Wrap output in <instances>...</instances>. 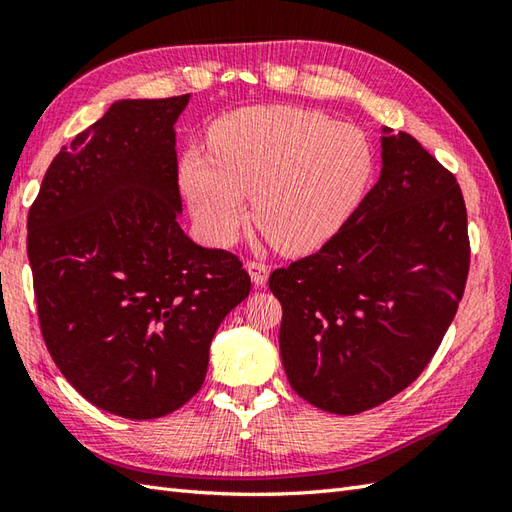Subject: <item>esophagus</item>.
Segmentation results:
<instances>
[{
    "label": "esophagus",
    "mask_w": 512,
    "mask_h": 512,
    "mask_svg": "<svg viewBox=\"0 0 512 512\" xmlns=\"http://www.w3.org/2000/svg\"><path fill=\"white\" fill-rule=\"evenodd\" d=\"M246 270H248L250 279H253L255 288L266 286L268 275H270V268H268L266 264H262V262H248V264H246Z\"/></svg>",
    "instance_id": "1"
}]
</instances>
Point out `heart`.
<instances>
[{
  "label": "heart",
  "mask_w": 512,
  "mask_h": 512,
  "mask_svg": "<svg viewBox=\"0 0 512 512\" xmlns=\"http://www.w3.org/2000/svg\"><path fill=\"white\" fill-rule=\"evenodd\" d=\"M209 149L180 158V187L213 246H231L253 220L286 253H308L339 231L374 171L363 129L299 107H250L220 118Z\"/></svg>",
  "instance_id": "heart-1"
}]
</instances>
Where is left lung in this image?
Here are the masks:
<instances>
[{
    "label": "left lung",
    "instance_id": "obj_1",
    "mask_svg": "<svg viewBox=\"0 0 512 512\" xmlns=\"http://www.w3.org/2000/svg\"><path fill=\"white\" fill-rule=\"evenodd\" d=\"M380 178L330 242L277 268L279 350L292 389L354 416L416 380L458 312L469 275L466 206L416 138L380 129Z\"/></svg>",
    "mask_w": 512,
    "mask_h": 512
}]
</instances>
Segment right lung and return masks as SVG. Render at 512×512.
<instances>
[{"mask_svg":"<svg viewBox=\"0 0 512 512\" xmlns=\"http://www.w3.org/2000/svg\"><path fill=\"white\" fill-rule=\"evenodd\" d=\"M191 96L123 99L61 147L28 213V262L54 363L103 411L151 420L198 394L242 262L178 217L176 125Z\"/></svg>","mask_w":512,"mask_h":512,"instance_id":"1","label":"right lung"}]
</instances>
